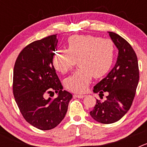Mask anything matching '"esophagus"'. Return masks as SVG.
<instances>
[{
  "label": "esophagus",
  "instance_id": "obj_1",
  "mask_svg": "<svg viewBox=\"0 0 147 147\" xmlns=\"http://www.w3.org/2000/svg\"><path fill=\"white\" fill-rule=\"evenodd\" d=\"M74 96L75 97V98H84V97L85 96V95H82V94H77V93H76V94L74 95Z\"/></svg>",
  "mask_w": 147,
  "mask_h": 147
}]
</instances>
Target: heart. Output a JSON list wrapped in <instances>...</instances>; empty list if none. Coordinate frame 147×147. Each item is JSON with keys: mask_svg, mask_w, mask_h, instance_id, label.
<instances>
[{"mask_svg": "<svg viewBox=\"0 0 147 147\" xmlns=\"http://www.w3.org/2000/svg\"><path fill=\"white\" fill-rule=\"evenodd\" d=\"M67 50L57 51L52 63L61 74H65L76 65L80 67L66 78L65 86L76 93H83L92 78L103 77L112 67L115 46L110 39L93 35H74L67 40Z\"/></svg>", "mask_w": 147, "mask_h": 147, "instance_id": "b5f03b06", "label": "heart"}]
</instances>
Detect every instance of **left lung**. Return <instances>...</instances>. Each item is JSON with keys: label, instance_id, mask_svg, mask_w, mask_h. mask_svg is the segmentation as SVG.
Listing matches in <instances>:
<instances>
[{"label": "left lung", "instance_id": "1", "mask_svg": "<svg viewBox=\"0 0 147 147\" xmlns=\"http://www.w3.org/2000/svg\"><path fill=\"white\" fill-rule=\"evenodd\" d=\"M109 35L119 50L117 62L107 76L93 88L99 96L107 92V99H96L90 115L102 124H112L120 120L129 110L139 81L137 56L130 44L120 35L109 32Z\"/></svg>", "mask_w": 147, "mask_h": 147}]
</instances>
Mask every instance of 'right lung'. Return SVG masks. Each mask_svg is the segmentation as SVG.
<instances>
[{
  "instance_id": "1",
  "label": "right lung",
  "mask_w": 147,
  "mask_h": 147,
  "mask_svg": "<svg viewBox=\"0 0 147 147\" xmlns=\"http://www.w3.org/2000/svg\"><path fill=\"white\" fill-rule=\"evenodd\" d=\"M57 34L26 45L18 55L13 72V94L22 115L41 130L56 127L65 118L72 94L62 90L52 63L57 48ZM54 92V100L45 98Z\"/></svg>"
}]
</instances>
